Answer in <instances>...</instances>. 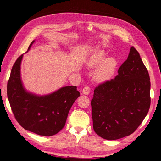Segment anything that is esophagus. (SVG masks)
I'll use <instances>...</instances> for the list:
<instances>
[{"mask_svg": "<svg viewBox=\"0 0 161 161\" xmlns=\"http://www.w3.org/2000/svg\"><path fill=\"white\" fill-rule=\"evenodd\" d=\"M90 87L89 86H85V88H83L82 92L83 94L85 95H88L90 94Z\"/></svg>", "mask_w": 161, "mask_h": 161, "instance_id": "34e87169", "label": "esophagus"}]
</instances>
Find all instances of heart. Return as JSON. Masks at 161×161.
Instances as JSON below:
<instances>
[{
	"label": "heart",
	"instance_id": "b5f03b06",
	"mask_svg": "<svg viewBox=\"0 0 161 161\" xmlns=\"http://www.w3.org/2000/svg\"><path fill=\"white\" fill-rule=\"evenodd\" d=\"M106 57L103 50H97L88 58L85 62L88 69H96L93 72L92 79L98 84L109 81L113 76L117 67V62L113 57Z\"/></svg>",
	"mask_w": 161,
	"mask_h": 161
}]
</instances>
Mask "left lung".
<instances>
[{
	"instance_id": "1",
	"label": "left lung",
	"mask_w": 161,
	"mask_h": 161,
	"mask_svg": "<svg viewBox=\"0 0 161 161\" xmlns=\"http://www.w3.org/2000/svg\"><path fill=\"white\" fill-rule=\"evenodd\" d=\"M150 78L133 47L114 79L97 86L91 101L94 132L108 140L132 134L149 111Z\"/></svg>"
}]
</instances>
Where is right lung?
<instances>
[{"mask_svg": "<svg viewBox=\"0 0 161 161\" xmlns=\"http://www.w3.org/2000/svg\"><path fill=\"white\" fill-rule=\"evenodd\" d=\"M35 41L31 43L27 52ZM23 56L14 64L7 85L8 99L14 115L28 131L43 136L56 134L64 127L69 111L80 96L79 92L75 86L62 87L42 96L28 92L21 77Z\"/></svg>", "mask_w": 161, "mask_h": 161, "instance_id": "obj_1", "label": "right lung"}]
</instances>
